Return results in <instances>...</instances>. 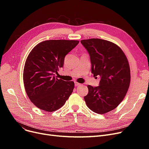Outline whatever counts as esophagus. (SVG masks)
I'll return each mask as SVG.
<instances>
[{
  "label": "esophagus",
  "mask_w": 149,
  "mask_h": 149,
  "mask_svg": "<svg viewBox=\"0 0 149 149\" xmlns=\"http://www.w3.org/2000/svg\"><path fill=\"white\" fill-rule=\"evenodd\" d=\"M74 83H75V86H80V85H81L80 83H77V82H76V81H75Z\"/></svg>",
  "instance_id": "1"
}]
</instances>
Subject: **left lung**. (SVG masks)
Listing matches in <instances>:
<instances>
[{
    "label": "left lung",
    "mask_w": 149,
    "mask_h": 149,
    "mask_svg": "<svg viewBox=\"0 0 149 149\" xmlns=\"http://www.w3.org/2000/svg\"><path fill=\"white\" fill-rule=\"evenodd\" d=\"M89 54L91 72L100 76L99 86L88 85L84 97L87 106L99 114L110 112L118 106L128 91L130 70L128 60L118 46L100 38L81 40Z\"/></svg>",
    "instance_id": "1"
}]
</instances>
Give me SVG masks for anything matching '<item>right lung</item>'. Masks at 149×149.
<instances>
[{"label":"right lung","mask_w":149,"mask_h":149,"mask_svg":"<svg viewBox=\"0 0 149 149\" xmlns=\"http://www.w3.org/2000/svg\"><path fill=\"white\" fill-rule=\"evenodd\" d=\"M79 43L77 40H46L29 53L23 83L27 95L38 108L50 112L57 111L71 95L74 83L58 79L55 74L63 66L65 56Z\"/></svg>","instance_id":"1"}]
</instances>
